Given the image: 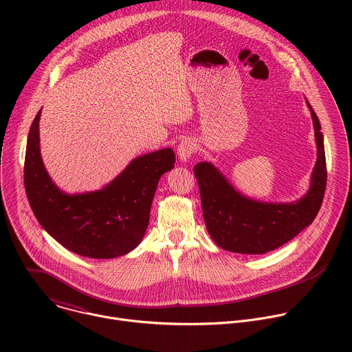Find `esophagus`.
<instances>
[{"label": "esophagus", "instance_id": "esophagus-1", "mask_svg": "<svg viewBox=\"0 0 352 352\" xmlns=\"http://www.w3.org/2000/svg\"><path fill=\"white\" fill-rule=\"evenodd\" d=\"M196 148H197V146H196V143H195L192 139H189V138L184 139V140L178 144V150H177L179 160H181V162H188L189 157L196 152Z\"/></svg>", "mask_w": 352, "mask_h": 352}]
</instances>
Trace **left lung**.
<instances>
[{"mask_svg":"<svg viewBox=\"0 0 352 352\" xmlns=\"http://www.w3.org/2000/svg\"><path fill=\"white\" fill-rule=\"evenodd\" d=\"M311 110L318 160L308 193L292 204H265L249 199L234 189L210 163H197L193 168L202 200L206 228L212 239L230 252L262 255L277 249L312 224L323 202L327 170L322 126Z\"/></svg>","mask_w":352,"mask_h":352,"instance_id":"1","label":"left lung"}]
</instances>
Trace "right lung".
I'll use <instances>...</instances> for the list:
<instances>
[{"instance_id": "obj_1", "label": "right lung", "mask_w": 352, "mask_h": 352, "mask_svg": "<svg viewBox=\"0 0 352 352\" xmlns=\"http://www.w3.org/2000/svg\"><path fill=\"white\" fill-rule=\"evenodd\" d=\"M41 110L34 117L25 156V189L41 227L71 252L111 259L135 249L147 228L162 175L173 170L175 153L162 148L136 157L100 190L68 195L47 174L38 139Z\"/></svg>"}]
</instances>
